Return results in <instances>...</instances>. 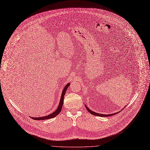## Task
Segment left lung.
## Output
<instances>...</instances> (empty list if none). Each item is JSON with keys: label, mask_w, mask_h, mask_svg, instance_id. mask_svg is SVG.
Wrapping results in <instances>:
<instances>
[{"label": "left lung", "mask_w": 150, "mask_h": 150, "mask_svg": "<svg viewBox=\"0 0 150 150\" xmlns=\"http://www.w3.org/2000/svg\"><path fill=\"white\" fill-rule=\"evenodd\" d=\"M85 105V107H86V109H87V110L91 113V114H92V115H95V116H98V117H110V116H112V115H116L117 113H119V112H116V113H112V114H101V113H96V112H93V110H91V109H89L88 107H87V106L86 105ZM124 109V108H123Z\"/></svg>", "instance_id": "1"}]
</instances>
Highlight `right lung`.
<instances>
[{"label": "right lung", "instance_id": "1", "mask_svg": "<svg viewBox=\"0 0 150 150\" xmlns=\"http://www.w3.org/2000/svg\"><path fill=\"white\" fill-rule=\"evenodd\" d=\"M70 83H67L65 86L64 87V88L62 90V94H61V99H60V101H59V105H58V107L57 108L56 110L53 112V113L49 114V115H47V116H44V117H32V118L33 120H48V119H51V118H54L55 117H56L57 115H58L61 110H62V105H63V103H64V96H65V92L67 89V88H68V86H70Z\"/></svg>", "mask_w": 150, "mask_h": 150}]
</instances>
